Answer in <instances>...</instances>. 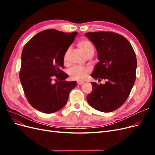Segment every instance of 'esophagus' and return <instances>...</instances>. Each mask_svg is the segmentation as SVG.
Wrapping results in <instances>:
<instances>
[{"instance_id": "esophagus-1", "label": "esophagus", "mask_w": 155, "mask_h": 155, "mask_svg": "<svg viewBox=\"0 0 155 155\" xmlns=\"http://www.w3.org/2000/svg\"><path fill=\"white\" fill-rule=\"evenodd\" d=\"M77 84H78V85H83V81H78Z\"/></svg>"}]
</instances>
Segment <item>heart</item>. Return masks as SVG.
Here are the masks:
<instances>
[{"label":"heart","instance_id":"obj_1","mask_svg":"<svg viewBox=\"0 0 155 155\" xmlns=\"http://www.w3.org/2000/svg\"><path fill=\"white\" fill-rule=\"evenodd\" d=\"M78 48L80 50L82 53L87 57L90 54H94V48L90 41L87 39H80L77 42ZM70 53V50L67 49L63 55V63L66 64L68 61V56ZM89 72V69L82 67H74L70 70L69 75L71 79L76 80H81L85 78Z\"/></svg>","mask_w":155,"mask_h":155}]
</instances>
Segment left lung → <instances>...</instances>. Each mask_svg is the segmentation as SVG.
Masks as SVG:
<instances>
[{
  "label": "left lung",
  "instance_id": "obj_1",
  "mask_svg": "<svg viewBox=\"0 0 155 155\" xmlns=\"http://www.w3.org/2000/svg\"><path fill=\"white\" fill-rule=\"evenodd\" d=\"M85 35L94 45L100 61L91 76L107 79L104 85L91 83L92 91L87 96V101L97 110L112 112L124 104L134 84L135 52L129 41L117 33L88 32Z\"/></svg>",
  "mask_w": 155,
  "mask_h": 155
}]
</instances>
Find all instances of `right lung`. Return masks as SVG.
<instances>
[{
    "mask_svg": "<svg viewBox=\"0 0 155 155\" xmlns=\"http://www.w3.org/2000/svg\"><path fill=\"white\" fill-rule=\"evenodd\" d=\"M77 34L45 30L23 48L19 78L28 101L35 109L53 113L67 104L76 81L64 80L68 75L62 70L63 55Z\"/></svg>",
    "mask_w": 155,
    "mask_h": 155,
    "instance_id": "add662e5",
    "label": "right lung"
}]
</instances>
